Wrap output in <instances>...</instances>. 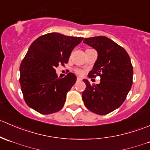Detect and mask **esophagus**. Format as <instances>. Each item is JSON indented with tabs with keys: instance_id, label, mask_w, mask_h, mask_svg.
I'll list each match as a JSON object with an SVG mask.
<instances>
[{
	"instance_id": "34e87169",
	"label": "esophagus",
	"mask_w": 150,
	"mask_h": 150,
	"mask_svg": "<svg viewBox=\"0 0 150 150\" xmlns=\"http://www.w3.org/2000/svg\"><path fill=\"white\" fill-rule=\"evenodd\" d=\"M77 81H82V78H77Z\"/></svg>"
}]
</instances>
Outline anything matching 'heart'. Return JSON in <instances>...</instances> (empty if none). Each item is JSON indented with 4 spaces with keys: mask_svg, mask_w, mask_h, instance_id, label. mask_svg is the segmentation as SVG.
Segmentation results:
<instances>
[{
    "mask_svg": "<svg viewBox=\"0 0 150 150\" xmlns=\"http://www.w3.org/2000/svg\"><path fill=\"white\" fill-rule=\"evenodd\" d=\"M75 73L78 74V75H83L84 74V72H83V70H82V69H76V70H75Z\"/></svg>",
    "mask_w": 150,
    "mask_h": 150,
    "instance_id": "obj_1",
    "label": "heart"
}]
</instances>
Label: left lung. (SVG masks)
Instances as JSON below:
<instances>
[{"mask_svg": "<svg viewBox=\"0 0 150 150\" xmlns=\"http://www.w3.org/2000/svg\"><path fill=\"white\" fill-rule=\"evenodd\" d=\"M83 43L94 48L98 57L89 78L100 77V83L91 85L82 93L88 110L100 115H107L123 103L133 83V66L125 50L105 36L85 38Z\"/></svg>", "mask_w": 150, "mask_h": 150, "instance_id": "1", "label": "left lung"}]
</instances>
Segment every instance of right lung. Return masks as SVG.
<instances>
[{"label":"right lung","mask_w":150,"mask_h":150,"mask_svg":"<svg viewBox=\"0 0 150 150\" xmlns=\"http://www.w3.org/2000/svg\"><path fill=\"white\" fill-rule=\"evenodd\" d=\"M83 39L51 33L30 45L19 68V83L29 107L43 115L57 112L64 107L67 93L77 78L72 72L58 78L55 68L68 62L72 51Z\"/></svg>","instance_id":"1"}]
</instances>
